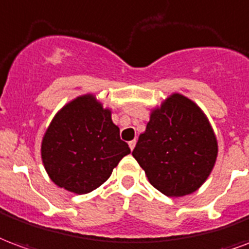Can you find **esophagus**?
Segmentation results:
<instances>
[{
	"label": "esophagus",
	"instance_id": "esophagus-1",
	"mask_svg": "<svg viewBox=\"0 0 249 249\" xmlns=\"http://www.w3.org/2000/svg\"><path fill=\"white\" fill-rule=\"evenodd\" d=\"M135 144H137V141H135V139H134V141H130V142H128V146H130V148H131V150H134V147H135Z\"/></svg>",
	"mask_w": 249,
	"mask_h": 249
}]
</instances>
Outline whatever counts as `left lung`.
Wrapping results in <instances>:
<instances>
[{"label":"left lung","mask_w":249,"mask_h":249,"mask_svg":"<svg viewBox=\"0 0 249 249\" xmlns=\"http://www.w3.org/2000/svg\"><path fill=\"white\" fill-rule=\"evenodd\" d=\"M216 155V137L208 119L180 94H172L152 111L132 151L148 182L167 196L196 191L211 174Z\"/></svg>","instance_id":"1"}]
</instances>
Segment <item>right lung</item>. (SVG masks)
<instances>
[{"instance_id":"right-lung-1","label":"right lung","mask_w":249,"mask_h":249,"mask_svg":"<svg viewBox=\"0 0 249 249\" xmlns=\"http://www.w3.org/2000/svg\"><path fill=\"white\" fill-rule=\"evenodd\" d=\"M42 162L58 187L87 194L102 186L130 147L119 137L111 111L92 95L67 103L54 117L42 141Z\"/></svg>"}]
</instances>
